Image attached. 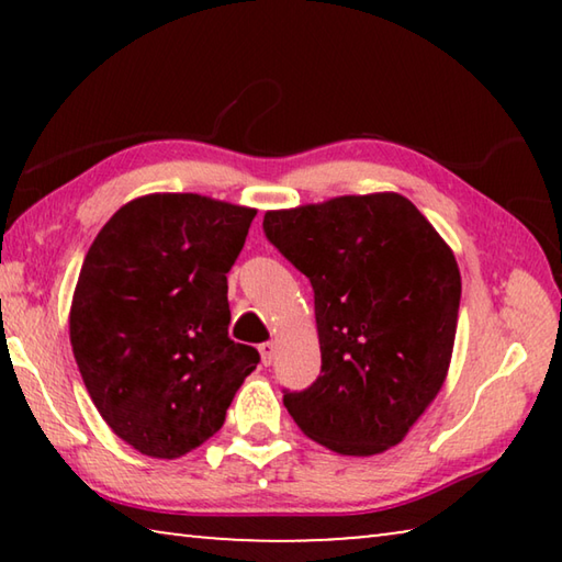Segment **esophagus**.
Listing matches in <instances>:
<instances>
[{"instance_id":"obj_1","label":"esophagus","mask_w":562,"mask_h":562,"mask_svg":"<svg viewBox=\"0 0 562 562\" xmlns=\"http://www.w3.org/2000/svg\"><path fill=\"white\" fill-rule=\"evenodd\" d=\"M260 349V357H262V364L270 367L272 359H274V351H278V345L274 341H262V345L258 347Z\"/></svg>"}]
</instances>
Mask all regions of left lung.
Returning a JSON list of instances; mask_svg holds the SVG:
<instances>
[{
    "mask_svg": "<svg viewBox=\"0 0 562 562\" xmlns=\"http://www.w3.org/2000/svg\"><path fill=\"white\" fill-rule=\"evenodd\" d=\"M262 227L315 290L322 372L284 392L294 424L341 456L396 446L451 364L461 302L451 247L398 193L268 211Z\"/></svg>",
    "mask_w": 562,
    "mask_h": 562,
    "instance_id": "obj_1",
    "label": "left lung"
}]
</instances>
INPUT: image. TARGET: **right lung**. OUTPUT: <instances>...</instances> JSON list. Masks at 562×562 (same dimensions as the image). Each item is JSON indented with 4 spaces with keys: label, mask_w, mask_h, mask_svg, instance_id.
Masks as SVG:
<instances>
[{
    "label": "right lung",
    "mask_w": 562,
    "mask_h": 562,
    "mask_svg": "<svg viewBox=\"0 0 562 562\" xmlns=\"http://www.w3.org/2000/svg\"><path fill=\"white\" fill-rule=\"evenodd\" d=\"M255 207L198 193H150L101 227L76 282L69 335L111 431L178 459L221 429L255 347L227 337V272Z\"/></svg>",
    "instance_id": "add662e5"
}]
</instances>
